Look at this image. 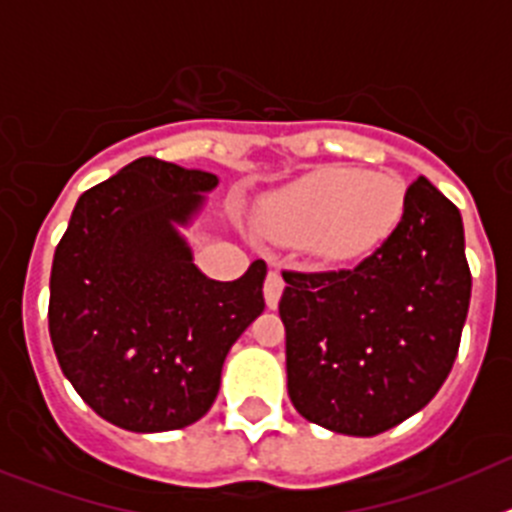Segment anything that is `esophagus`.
<instances>
[{
  "mask_svg": "<svg viewBox=\"0 0 512 512\" xmlns=\"http://www.w3.org/2000/svg\"><path fill=\"white\" fill-rule=\"evenodd\" d=\"M284 292V279L279 271H269L266 274V282H264V297H266V305L274 310V307L279 305V297H282Z\"/></svg>",
  "mask_w": 512,
  "mask_h": 512,
  "instance_id": "34e87169",
  "label": "esophagus"
}]
</instances>
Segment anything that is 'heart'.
<instances>
[{"label": "heart", "mask_w": 512, "mask_h": 512, "mask_svg": "<svg viewBox=\"0 0 512 512\" xmlns=\"http://www.w3.org/2000/svg\"><path fill=\"white\" fill-rule=\"evenodd\" d=\"M405 200L397 174L330 166L269 194L261 225L277 241L307 243L328 264H348L390 241L405 217Z\"/></svg>", "instance_id": "b5f03b06"}]
</instances>
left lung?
Listing matches in <instances>:
<instances>
[{
    "mask_svg": "<svg viewBox=\"0 0 512 512\" xmlns=\"http://www.w3.org/2000/svg\"><path fill=\"white\" fill-rule=\"evenodd\" d=\"M405 197L400 228L354 269L282 274L289 400L343 436L423 410L459 351L472 295L461 215L425 176Z\"/></svg>",
    "mask_w": 512,
    "mask_h": 512,
    "instance_id": "left-lung-1",
    "label": "left lung"
}]
</instances>
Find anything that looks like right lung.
Returning <instances> with one entry per match:
<instances>
[{
	"label": "right lung",
	"mask_w": 512,
	"mask_h": 512,
	"mask_svg": "<svg viewBox=\"0 0 512 512\" xmlns=\"http://www.w3.org/2000/svg\"><path fill=\"white\" fill-rule=\"evenodd\" d=\"M220 179L143 156L87 189L53 256V351L79 397L107 423L161 433L215 402L225 356L264 312L266 264L215 282L182 230Z\"/></svg>",
	"instance_id": "obj_1"
}]
</instances>
